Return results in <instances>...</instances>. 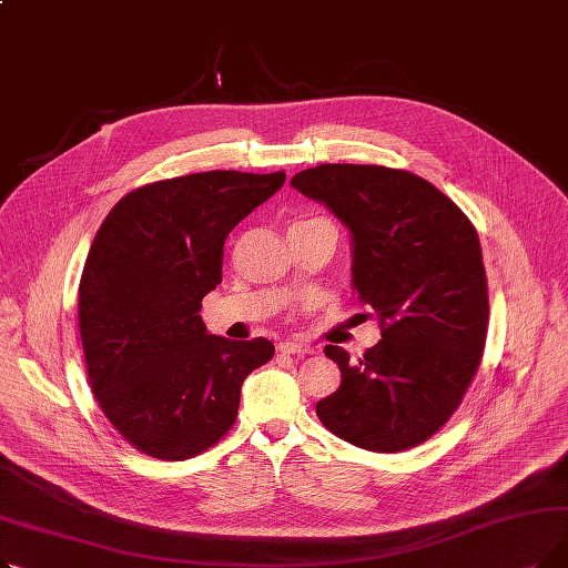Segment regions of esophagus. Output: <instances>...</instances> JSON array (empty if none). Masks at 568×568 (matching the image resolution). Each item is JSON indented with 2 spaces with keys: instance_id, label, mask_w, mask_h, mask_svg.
<instances>
[{
  "instance_id": "obj_1",
  "label": "esophagus",
  "mask_w": 568,
  "mask_h": 568,
  "mask_svg": "<svg viewBox=\"0 0 568 568\" xmlns=\"http://www.w3.org/2000/svg\"><path fill=\"white\" fill-rule=\"evenodd\" d=\"M278 352H283V354H296V356H306V354L313 352V347H311L308 343H304V341H283V343L278 345Z\"/></svg>"
}]
</instances>
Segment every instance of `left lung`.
<instances>
[{
    "label": "left lung",
    "mask_w": 568,
    "mask_h": 568,
    "mask_svg": "<svg viewBox=\"0 0 568 568\" xmlns=\"http://www.w3.org/2000/svg\"><path fill=\"white\" fill-rule=\"evenodd\" d=\"M349 230L352 287L382 326V341L341 368L320 422L368 452L394 454L433 437L460 405L481 364L488 283L479 234L426 179L382 165L322 163L292 176Z\"/></svg>",
    "instance_id": "8db88e82"
}]
</instances>
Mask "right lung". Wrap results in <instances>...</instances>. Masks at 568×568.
Instances as JSON below:
<instances>
[{"instance_id":"add662e5","label":"right lung","mask_w":568,"mask_h":568,"mask_svg":"<svg viewBox=\"0 0 568 568\" xmlns=\"http://www.w3.org/2000/svg\"><path fill=\"white\" fill-rule=\"evenodd\" d=\"M285 184V172L212 170L119 200L89 248L78 324L92 392L138 452L186 460L236 419L244 379L274 356L266 338L206 332L202 300L223 281L232 227Z\"/></svg>"}]
</instances>
